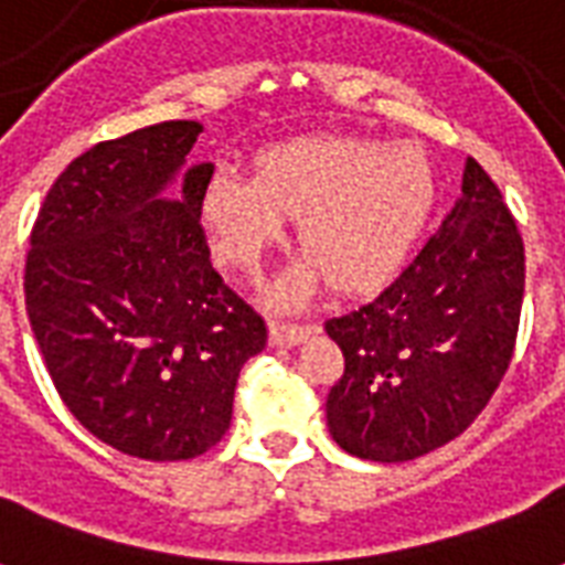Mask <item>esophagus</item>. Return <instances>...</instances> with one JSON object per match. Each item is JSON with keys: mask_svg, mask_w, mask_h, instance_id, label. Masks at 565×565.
<instances>
[{"mask_svg": "<svg viewBox=\"0 0 565 565\" xmlns=\"http://www.w3.org/2000/svg\"><path fill=\"white\" fill-rule=\"evenodd\" d=\"M308 334V326H287V322H273V326H269V340H273V345H281V349L299 345Z\"/></svg>", "mask_w": 565, "mask_h": 565, "instance_id": "obj_1", "label": "esophagus"}]
</instances>
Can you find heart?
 Returning a JSON list of instances; mask_svg holds the SVG:
<instances>
[{
    "instance_id": "b5f03b06",
    "label": "heart",
    "mask_w": 565,
    "mask_h": 565,
    "mask_svg": "<svg viewBox=\"0 0 565 565\" xmlns=\"http://www.w3.org/2000/svg\"><path fill=\"white\" fill-rule=\"evenodd\" d=\"M437 204L430 158L413 143L317 135L266 146L255 175L216 170L202 193V222L216 264L257 275L296 220L299 264L269 290L292 308L326 281L370 292L390 281L422 237Z\"/></svg>"
}]
</instances>
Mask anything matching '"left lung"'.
<instances>
[{
    "mask_svg": "<svg viewBox=\"0 0 565 565\" xmlns=\"http://www.w3.org/2000/svg\"><path fill=\"white\" fill-rule=\"evenodd\" d=\"M463 193L413 264L370 305L328 319L345 370L326 402L343 451L404 463L460 437L508 372L525 246L495 181L466 161Z\"/></svg>",
    "mask_w": 565,
    "mask_h": 565,
    "instance_id": "8db88e82",
    "label": "left lung"
}]
</instances>
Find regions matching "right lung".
<instances>
[{
    "label": "right lung",
    "instance_id": "add662e5",
    "mask_svg": "<svg viewBox=\"0 0 565 565\" xmlns=\"http://www.w3.org/2000/svg\"><path fill=\"white\" fill-rule=\"evenodd\" d=\"M199 135L175 119L75 158L25 260V310L57 395L93 437L158 463L220 443L239 370L266 345L264 319L211 266L199 216L213 163L188 167Z\"/></svg>",
    "mask_w": 565,
    "mask_h": 565
}]
</instances>
